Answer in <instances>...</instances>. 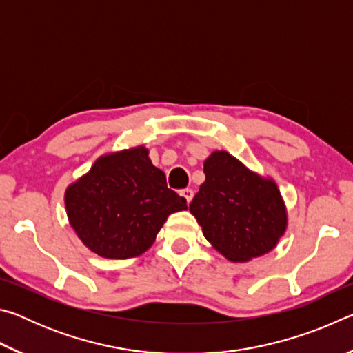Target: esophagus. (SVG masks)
I'll return each mask as SVG.
<instances>
[{
  "label": "esophagus",
  "instance_id": "esophagus-1",
  "mask_svg": "<svg viewBox=\"0 0 353 353\" xmlns=\"http://www.w3.org/2000/svg\"><path fill=\"white\" fill-rule=\"evenodd\" d=\"M181 196H183L185 201H187V204H190L191 199H193V190L191 188H185L181 191Z\"/></svg>",
  "mask_w": 353,
  "mask_h": 353
}]
</instances>
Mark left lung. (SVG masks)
Returning <instances> with one entry per match:
<instances>
[{
  "label": "left lung",
  "instance_id": "obj_1",
  "mask_svg": "<svg viewBox=\"0 0 353 353\" xmlns=\"http://www.w3.org/2000/svg\"><path fill=\"white\" fill-rule=\"evenodd\" d=\"M204 172L205 181L190 212L205 240L234 263L271 252L288 227V212L276 181L249 170L227 151L208 155Z\"/></svg>",
  "mask_w": 353,
  "mask_h": 353
}]
</instances>
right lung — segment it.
<instances>
[{
    "label": "right lung",
    "mask_w": 353,
    "mask_h": 353,
    "mask_svg": "<svg viewBox=\"0 0 353 353\" xmlns=\"http://www.w3.org/2000/svg\"><path fill=\"white\" fill-rule=\"evenodd\" d=\"M65 210L76 235L104 259H132L152 246L170 214L187 201L166 187L162 170L143 145L105 152L65 190Z\"/></svg>",
    "instance_id": "right-lung-1"
}]
</instances>
